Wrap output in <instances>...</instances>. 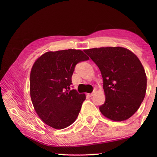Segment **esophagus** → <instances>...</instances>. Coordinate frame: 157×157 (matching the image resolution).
Here are the masks:
<instances>
[{"mask_svg":"<svg viewBox=\"0 0 157 157\" xmlns=\"http://www.w3.org/2000/svg\"><path fill=\"white\" fill-rule=\"evenodd\" d=\"M95 93H96V92H95V91H94L92 92L91 94H89V96H93L94 95V94H95Z\"/></svg>","mask_w":157,"mask_h":157,"instance_id":"34e87169","label":"esophagus"}]
</instances>
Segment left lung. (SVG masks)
<instances>
[{
    "mask_svg": "<svg viewBox=\"0 0 157 157\" xmlns=\"http://www.w3.org/2000/svg\"><path fill=\"white\" fill-rule=\"evenodd\" d=\"M101 73L106 101L99 107L115 121L129 119L140 106L147 91V75L139 58L124 47H101L83 51Z\"/></svg>",
    "mask_w": 157,
    "mask_h": 157,
    "instance_id": "obj_1",
    "label": "left lung"
}]
</instances>
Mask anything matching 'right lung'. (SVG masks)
I'll return each mask as SVG.
<instances>
[{
    "label": "right lung",
    "instance_id": "right-lung-1",
    "mask_svg": "<svg viewBox=\"0 0 157 157\" xmlns=\"http://www.w3.org/2000/svg\"><path fill=\"white\" fill-rule=\"evenodd\" d=\"M89 58L81 50L48 51L36 59L30 74V95L40 119L62 129L76 121L85 94L70 90L75 66Z\"/></svg>",
    "mask_w": 157,
    "mask_h": 157
}]
</instances>
